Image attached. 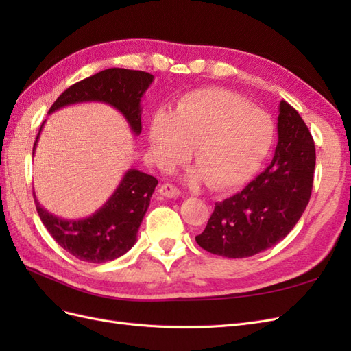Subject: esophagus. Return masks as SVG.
<instances>
[{"mask_svg":"<svg viewBox=\"0 0 351 351\" xmlns=\"http://www.w3.org/2000/svg\"><path fill=\"white\" fill-rule=\"evenodd\" d=\"M158 192H159V195L164 196V197H168V199H176V197L180 196V190L176 186L168 184V183L159 187Z\"/></svg>","mask_w":351,"mask_h":351,"instance_id":"1","label":"esophagus"}]
</instances>
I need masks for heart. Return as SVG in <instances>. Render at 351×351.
<instances>
[{"instance_id": "1", "label": "heart", "mask_w": 351, "mask_h": 351, "mask_svg": "<svg viewBox=\"0 0 351 351\" xmlns=\"http://www.w3.org/2000/svg\"><path fill=\"white\" fill-rule=\"evenodd\" d=\"M147 141L162 169L184 162L195 146L197 168L189 174V182L206 180L210 187L226 190L258 171L274 142V123L236 93L199 89L184 95L176 111L158 110Z\"/></svg>"}]
</instances>
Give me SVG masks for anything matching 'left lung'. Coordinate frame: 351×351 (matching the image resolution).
Listing matches in <instances>:
<instances>
[{
	"instance_id": "left-lung-1",
	"label": "left lung",
	"mask_w": 351,
	"mask_h": 351,
	"mask_svg": "<svg viewBox=\"0 0 351 351\" xmlns=\"http://www.w3.org/2000/svg\"><path fill=\"white\" fill-rule=\"evenodd\" d=\"M278 143L271 165L241 192L217 202L202 249L226 258H249L281 241L300 219L312 195L315 143L290 104L280 102Z\"/></svg>"
}]
</instances>
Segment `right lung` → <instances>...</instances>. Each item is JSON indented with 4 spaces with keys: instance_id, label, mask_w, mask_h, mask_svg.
I'll list each match as a JSON object with an SVG mask.
<instances>
[{
    "instance_id": "add662e5",
    "label": "right lung",
    "mask_w": 351,
    "mask_h": 351,
    "mask_svg": "<svg viewBox=\"0 0 351 351\" xmlns=\"http://www.w3.org/2000/svg\"><path fill=\"white\" fill-rule=\"evenodd\" d=\"M152 82L154 76L149 73L107 69L62 92L48 114L82 102L107 104L121 112L133 134L139 136L142 132L141 102ZM44 123L36 136L34 154ZM156 184L155 177L139 169H127L108 200L92 215L80 219H66L51 214L39 204L35 193L34 197L40 221L62 249L80 261L104 263L123 256L134 246Z\"/></svg>"
}]
</instances>
